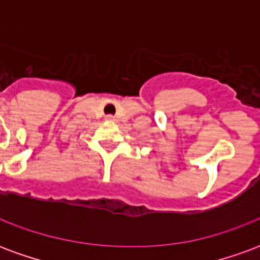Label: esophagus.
Segmentation results:
<instances>
[{
    "instance_id": "esophagus-1",
    "label": "esophagus",
    "mask_w": 260,
    "mask_h": 260,
    "mask_svg": "<svg viewBox=\"0 0 260 260\" xmlns=\"http://www.w3.org/2000/svg\"><path fill=\"white\" fill-rule=\"evenodd\" d=\"M106 119H107V121H114V117L113 115H107V117H106Z\"/></svg>"
}]
</instances>
